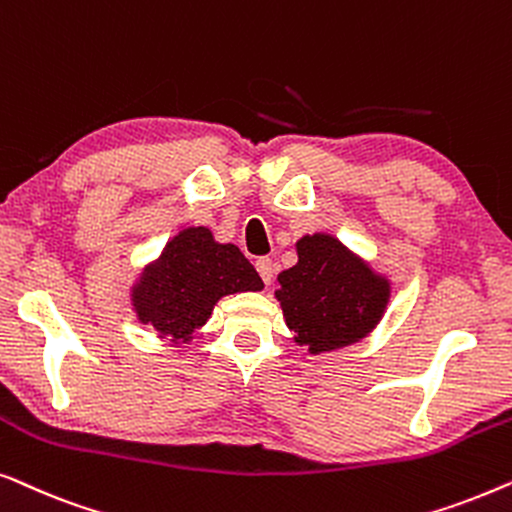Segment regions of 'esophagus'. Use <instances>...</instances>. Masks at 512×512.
I'll use <instances>...</instances> for the list:
<instances>
[{
	"label": "esophagus",
	"instance_id": "obj_1",
	"mask_svg": "<svg viewBox=\"0 0 512 512\" xmlns=\"http://www.w3.org/2000/svg\"><path fill=\"white\" fill-rule=\"evenodd\" d=\"M256 270H258V275H261L265 284H270L272 277H275V265H272L270 258H258Z\"/></svg>",
	"mask_w": 512,
	"mask_h": 512
}]
</instances>
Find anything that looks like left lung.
<instances>
[{"instance_id":"left-lung-1","label":"left lung","mask_w":512,"mask_h":512,"mask_svg":"<svg viewBox=\"0 0 512 512\" xmlns=\"http://www.w3.org/2000/svg\"><path fill=\"white\" fill-rule=\"evenodd\" d=\"M296 251L298 263L279 272L275 291L293 342L326 354L373 333L387 312L389 279L335 235H303Z\"/></svg>"}]
</instances>
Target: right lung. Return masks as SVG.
Returning a JSON list of instances; mask_svg holds the SVG:
<instances>
[{
	"label": "right lung",
	"instance_id": "1",
	"mask_svg": "<svg viewBox=\"0 0 512 512\" xmlns=\"http://www.w3.org/2000/svg\"><path fill=\"white\" fill-rule=\"evenodd\" d=\"M258 277L235 244L214 240L205 226L184 228L130 286V305L139 324L153 326L158 338L188 345L207 324L223 296L261 291Z\"/></svg>",
	"mask_w": 512,
	"mask_h": 512
}]
</instances>
